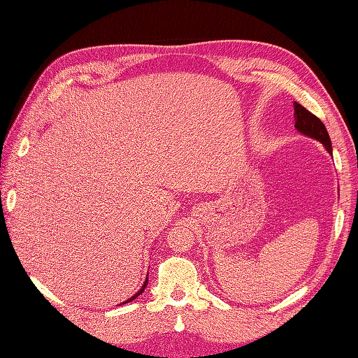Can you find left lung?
Returning <instances> with one entry per match:
<instances>
[{"mask_svg": "<svg viewBox=\"0 0 358 358\" xmlns=\"http://www.w3.org/2000/svg\"><path fill=\"white\" fill-rule=\"evenodd\" d=\"M294 127L300 134L318 140V142L322 143L324 148L327 149V152L333 155L331 140L327 133L326 125H324L315 115H312L299 103H294Z\"/></svg>", "mask_w": 358, "mask_h": 358, "instance_id": "1", "label": "left lung"}]
</instances>
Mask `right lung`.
<instances>
[{
	"instance_id": "obj_1",
	"label": "right lung",
	"mask_w": 358,
	"mask_h": 358,
	"mask_svg": "<svg viewBox=\"0 0 358 358\" xmlns=\"http://www.w3.org/2000/svg\"><path fill=\"white\" fill-rule=\"evenodd\" d=\"M146 285H148V275H146V280H145V282H143V285H142V288H140L137 292H136V294L134 296H131V297H129L128 300H125V301H122L121 303V305H124V303H128V301H131V300H134L136 297H138V296H142V292L145 291V288H146Z\"/></svg>"
}]
</instances>
